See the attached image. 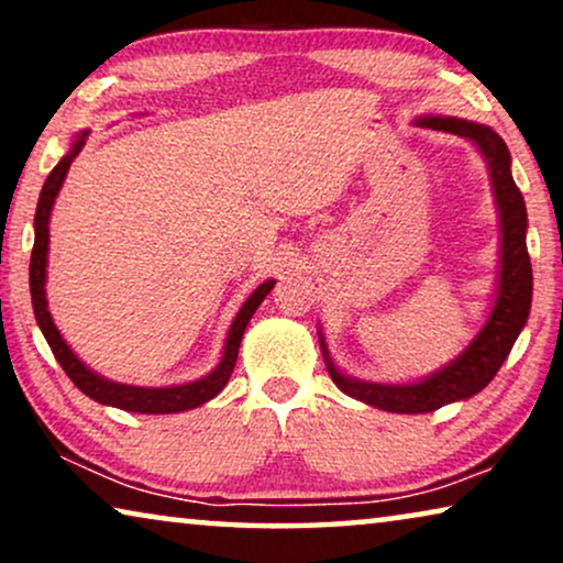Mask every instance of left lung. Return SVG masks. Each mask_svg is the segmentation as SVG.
Returning a JSON list of instances; mask_svg holds the SVG:
<instances>
[{
    "label": "left lung",
    "mask_w": 563,
    "mask_h": 563,
    "mask_svg": "<svg viewBox=\"0 0 563 563\" xmlns=\"http://www.w3.org/2000/svg\"><path fill=\"white\" fill-rule=\"evenodd\" d=\"M420 125L466 137L487 161L499 210V228H503V256H499L503 266H499L495 307H492L479 335L468 343V349L456 361H451L449 366L422 382L376 384L351 379V376L338 372V366L330 361L325 338L318 333L322 358H325L328 374L335 382V387L353 399L399 415L433 412L443 405L474 397L476 391L487 387L495 379L499 366L505 364L515 341H518L520 330L528 320L530 299H533V268H530L526 245V199H522L518 184L510 174V151H507L505 141L492 128L459 118H422Z\"/></svg>",
    "instance_id": "1"
}]
</instances>
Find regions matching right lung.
<instances>
[{"instance_id": "right-lung-1", "label": "right lung", "mask_w": 563, "mask_h": 563, "mask_svg": "<svg viewBox=\"0 0 563 563\" xmlns=\"http://www.w3.org/2000/svg\"><path fill=\"white\" fill-rule=\"evenodd\" d=\"M87 130L76 135V141L71 145V151L66 153L64 158L58 161L56 168L48 174V179L43 184L41 199H37V210H35V245H33V256H30V295H33V310H35V320L41 325L45 341H48L53 356L60 364V368L68 374L76 387H79L84 395L95 399L99 405H112L120 407V410L128 412H143V415H168V412H184L191 410V407H199L205 402H210L214 395H220L222 387H225L230 374H233L235 361H238V349H241V338L245 333V325H249L253 312L258 310V305L264 302L268 291L274 289V279H268L261 284V287L253 291V295L245 299L241 312L235 314L233 325H230L228 341H225V353H222L218 368L212 374H207L205 379L189 382V384H179V387H133V384H120V382H110L104 376H99L81 364L76 358V353L68 349L64 338H60L58 328L53 325V318L48 312V302H45V266H48V220H51V210L53 202H56L60 184H64L68 168H71L74 158L79 156L84 143H87Z\"/></svg>"}]
</instances>
